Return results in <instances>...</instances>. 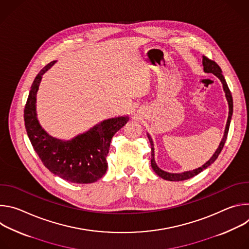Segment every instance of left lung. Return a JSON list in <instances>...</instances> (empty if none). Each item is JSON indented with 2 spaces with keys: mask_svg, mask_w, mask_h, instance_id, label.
I'll use <instances>...</instances> for the list:
<instances>
[{
  "mask_svg": "<svg viewBox=\"0 0 249 249\" xmlns=\"http://www.w3.org/2000/svg\"><path fill=\"white\" fill-rule=\"evenodd\" d=\"M203 66H204V71L206 73H213L214 75H216L220 80L221 82L223 83V86H224V89H225V92H226V96H227V99L229 101V106H230V112H229V118H228V122H227V126H226V130H225V135H224V138L222 140V142L220 143V146L219 148L217 149L216 153L213 155V157L204 164L202 165L201 167L195 169V170H192V171H186V172H183V173H168V172H165L163 170H161L160 168L158 167V165L156 164L155 162V158H154V145H153V141L151 139V137L148 135V138H149V141L151 143V149H152V160H151V164H152V167L154 169V171L159 175L160 176L161 178L163 179H166V180H169V181H181V180H185V179H189L191 178V177L199 174L201 171H203L205 168H207L209 165H211L213 162H214L220 153L222 152L224 146H225V143L227 141V137H228V133H229V129H230V124H231V115H232V108H233V103H232V96H231V90L228 87V84L222 74V70L220 68V66L215 62L213 61L211 59H209L208 57L206 56H203Z\"/></svg>",
  "mask_w": 249,
  "mask_h": 249,
  "instance_id": "1",
  "label": "left lung"
}]
</instances>
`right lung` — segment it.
I'll return each instance as SVG.
<instances>
[{
  "label": "right lung",
  "instance_id": "add662e5",
  "mask_svg": "<svg viewBox=\"0 0 249 249\" xmlns=\"http://www.w3.org/2000/svg\"><path fill=\"white\" fill-rule=\"evenodd\" d=\"M54 63L47 64L33 81L24 107L25 129L34 151L52 173L73 183H92L106 172L111 139L129 118L121 116L104 120L72 141L49 136L36 118L35 100L42 75Z\"/></svg>",
  "mask_w": 249,
  "mask_h": 249
}]
</instances>
